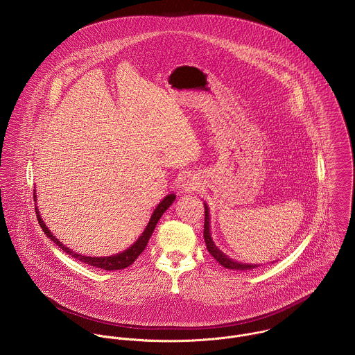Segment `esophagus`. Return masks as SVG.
Here are the masks:
<instances>
[{
	"mask_svg": "<svg viewBox=\"0 0 355 355\" xmlns=\"http://www.w3.org/2000/svg\"><path fill=\"white\" fill-rule=\"evenodd\" d=\"M182 187L184 191L187 193H191V191H197L200 189V182L194 178V176H186L183 179V183H182Z\"/></svg>",
	"mask_w": 355,
	"mask_h": 355,
	"instance_id": "1",
	"label": "esophagus"
}]
</instances>
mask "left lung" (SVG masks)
Wrapping results in <instances>:
<instances>
[{
  "label": "left lung",
  "mask_w": 355,
  "mask_h": 355,
  "mask_svg": "<svg viewBox=\"0 0 355 355\" xmlns=\"http://www.w3.org/2000/svg\"><path fill=\"white\" fill-rule=\"evenodd\" d=\"M210 218H209V209L205 203V224H203V238H205V243H206V249L207 252L213 255V258L220 263L223 265L224 268L227 269H232V270H252L254 268H257L258 265L255 263H241V262H236L234 259H231L230 257H227L223 252H220L217 249V246L214 245V242L211 241V236H210V224H209Z\"/></svg>",
  "instance_id": "8db88e82"
}]
</instances>
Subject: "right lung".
<instances>
[{
	"label": "right lung",
	"mask_w": 355,
	"mask_h": 355,
	"mask_svg": "<svg viewBox=\"0 0 355 355\" xmlns=\"http://www.w3.org/2000/svg\"><path fill=\"white\" fill-rule=\"evenodd\" d=\"M176 196L175 194H169L166 196L161 202L158 203V206L155 207V210L153 211L152 217H150V221L148 224V227L145 228L144 234L138 238V241L131 246L128 248L125 252L123 253L116 254V255H110V257H87V255H83V254L73 253L71 249L65 248L55 236H53L51 231L48 230V227L45 225V223L42 221L41 218V214L35 206V211H37V218H38V223L41 225V228L44 230V232L46 234L48 238H51V241L60 248L62 249L67 254H69L71 257L85 262V263H89L92 266H96V268H101L105 270H119V269H124L127 266H130L132 262H135V259L141 255V253L146 249L148 246V242L152 236L153 231L158 223V220L161 218V216L164 214V211L172 205V202L175 201ZM34 200H35V190H34ZM37 201V200H35Z\"/></svg>",
	"instance_id": "1"
}]
</instances>
